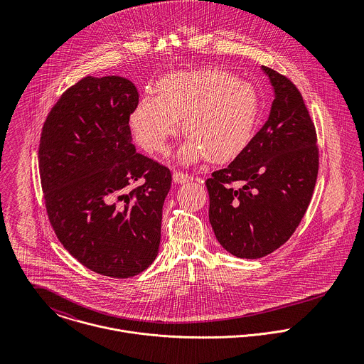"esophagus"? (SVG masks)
Returning a JSON list of instances; mask_svg holds the SVG:
<instances>
[{"mask_svg": "<svg viewBox=\"0 0 364 364\" xmlns=\"http://www.w3.org/2000/svg\"><path fill=\"white\" fill-rule=\"evenodd\" d=\"M172 179H173L175 183H185V182L192 181L193 178L189 173H185V172H181V171H175L172 173Z\"/></svg>", "mask_w": 364, "mask_h": 364, "instance_id": "1", "label": "esophagus"}]
</instances>
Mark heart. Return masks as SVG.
<instances>
[{
  "label": "heart",
  "mask_w": 364,
  "mask_h": 364,
  "mask_svg": "<svg viewBox=\"0 0 364 364\" xmlns=\"http://www.w3.org/2000/svg\"><path fill=\"white\" fill-rule=\"evenodd\" d=\"M259 113L257 90L228 71L205 68L162 77L156 98L144 97L130 114L136 141L150 153H165L182 130L188 140L179 150L182 162L208 156L227 162L250 144Z\"/></svg>",
  "instance_id": "obj_1"
}]
</instances>
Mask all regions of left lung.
I'll use <instances>...</instances> for the list:
<instances>
[{
    "instance_id": "8db88e82",
    "label": "left lung",
    "mask_w": 364,
    "mask_h": 364,
    "mask_svg": "<svg viewBox=\"0 0 364 364\" xmlns=\"http://www.w3.org/2000/svg\"><path fill=\"white\" fill-rule=\"evenodd\" d=\"M262 70L274 94L269 117L245 150L206 181L214 235L245 259L263 258L291 237L318 175L315 127L300 91L277 71Z\"/></svg>"
}]
</instances>
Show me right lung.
<instances>
[{"instance_id": "right-lung-1", "label": "right lung", "mask_w": 364, "mask_h": 364, "mask_svg": "<svg viewBox=\"0 0 364 364\" xmlns=\"http://www.w3.org/2000/svg\"><path fill=\"white\" fill-rule=\"evenodd\" d=\"M139 105L132 81L85 77L68 88L43 124L39 172L53 230L95 273L126 279L158 254L171 172L136 153L129 119ZM136 180L142 185L130 193Z\"/></svg>"}]
</instances>
